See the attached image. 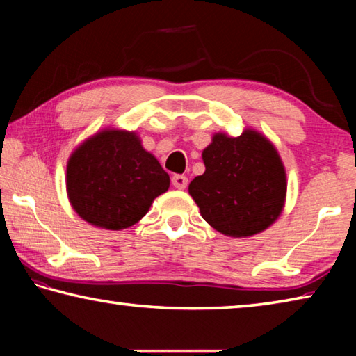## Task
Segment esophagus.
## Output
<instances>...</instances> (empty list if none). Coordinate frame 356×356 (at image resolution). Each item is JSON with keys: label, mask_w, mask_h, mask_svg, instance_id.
Instances as JSON below:
<instances>
[{"label": "esophagus", "mask_w": 356, "mask_h": 356, "mask_svg": "<svg viewBox=\"0 0 356 356\" xmlns=\"http://www.w3.org/2000/svg\"><path fill=\"white\" fill-rule=\"evenodd\" d=\"M171 182L177 190H184V188H186V185H188V179L182 176V174H174Z\"/></svg>", "instance_id": "obj_1"}]
</instances>
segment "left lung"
<instances>
[{
    "label": "left lung",
    "mask_w": 356,
    "mask_h": 356,
    "mask_svg": "<svg viewBox=\"0 0 356 356\" xmlns=\"http://www.w3.org/2000/svg\"><path fill=\"white\" fill-rule=\"evenodd\" d=\"M206 171L188 193L202 218L229 237H250L278 220L286 201V170L278 150L256 130L215 134L202 150Z\"/></svg>",
    "instance_id": "obj_1"
}]
</instances>
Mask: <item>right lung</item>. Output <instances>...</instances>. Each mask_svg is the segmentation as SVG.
<instances>
[{
  "instance_id": "1",
  "label": "right lung",
  "mask_w": 356,
  "mask_h": 356,
  "mask_svg": "<svg viewBox=\"0 0 356 356\" xmlns=\"http://www.w3.org/2000/svg\"><path fill=\"white\" fill-rule=\"evenodd\" d=\"M65 186L84 221L120 231L140 221L168 191L170 176L135 131L105 129L72 152Z\"/></svg>"
}]
</instances>
